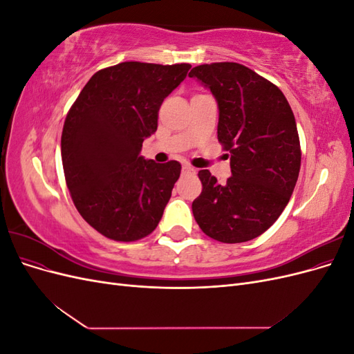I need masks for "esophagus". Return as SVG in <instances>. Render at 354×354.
Listing matches in <instances>:
<instances>
[{
	"instance_id": "34e87169",
	"label": "esophagus",
	"mask_w": 354,
	"mask_h": 354,
	"mask_svg": "<svg viewBox=\"0 0 354 354\" xmlns=\"http://www.w3.org/2000/svg\"><path fill=\"white\" fill-rule=\"evenodd\" d=\"M181 169H183L185 174H194L195 173V168L190 167V165H183V167H181Z\"/></svg>"
}]
</instances>
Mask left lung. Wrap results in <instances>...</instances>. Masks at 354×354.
I'll return each instance as SVG.
<instances>
[{"label":"left lung","instance_id":"left-lung-1","mask_svg":"<svg viewBox=\"0 0 354 354\" xmlns=\"http://www.w3.org/2000/svg\"><path fill=\"white\" fill-rule=\"evenodd\" d=\"M218 106L217 137L230 152L232 176L218 183L199 171L195 220L209 238L239 243L260 236L279 218L301 165L295 118L274 84L239 63L201 65L189 72Z\"/></svg>","mask_w":354,"mask_h":354}]
</instances>
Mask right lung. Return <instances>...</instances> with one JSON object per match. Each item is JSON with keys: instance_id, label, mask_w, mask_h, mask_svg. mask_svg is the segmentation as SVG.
<instances>
[{"instance_id": "right-lung-1", "label": "right lung", "mask_w": 354, "mask_h": 354, "mask_svg": "<svg viewBox=\"0 0 354 354\" xmlns=\"http://www.w3.org/2000/svg\"><path fill=\"white\" fill-rule=\"evenodd\" d=\"M190 68L124 62L95 72L72 104L62 133L63 171L75 207L103 236L138 241L162 218L181 165L145 159L142 145Z\"/></svg>"}]
</instances>
